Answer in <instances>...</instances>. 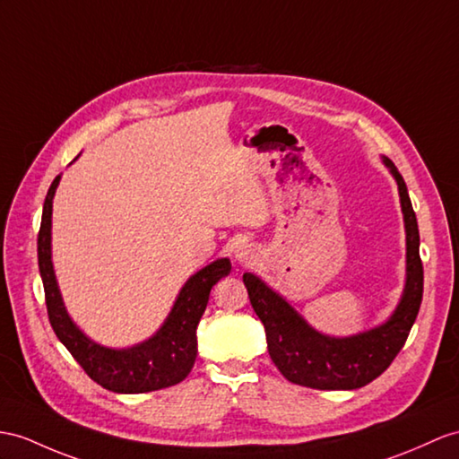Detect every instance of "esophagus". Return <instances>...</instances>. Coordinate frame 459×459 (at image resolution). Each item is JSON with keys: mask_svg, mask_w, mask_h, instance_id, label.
Wrapping results in <instances>:
<instances>
[{"mask_svg": "<svg viewBox=\"0 0 459 459\" xmlns=\"http://www.w3.org/2000/svg\"><path fill=\"white\" fill-rule=\"evenodd\" d=\"M259 259V251L251 243H239L236 247V261L239 264H251Z\"/></svg>", "mask_w": 459, "mask_h": 459, "instance_id": "obj_1", "label": "esophagus"}]
</instances>
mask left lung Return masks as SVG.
Listing matches in <instances>:
<instances>
[{
  "label": "left lung",
  "mask_w": 459,
  "mask_h": 459,
  "mask_svg": "<svg viewBox=\"0 0 459 459\" xmlns=\"http://www.w3.org/2000/svg\"><path fill=\"white\" fill-rule=\"evenodd\" d=\"M395 178L405 221V286L397 307L379 325L331 337L319 333L288 304L286 298L253 273L243 274L251 306L266 333L268 354L288 382L311 389H359L387 370L409 337L422 301L419 226L403 177L394 161L382 158Z\"/></svg>",
  "instance_id": "left-lung-1"
}]
</instances>
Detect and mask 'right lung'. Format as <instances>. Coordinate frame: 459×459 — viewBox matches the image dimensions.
Returning a JSON list of instances; mask_svg holds the SVG:
<instances>
[{
	"mask_svg": "<svg viewBox=\"0 0 459 459\" xmlns=\"http://www.w3.org/2000/svg\"><path fill=\"white\" fill-rule=\"evenodd\" d=\"M60 178L62 175L54 178L44 198L39 231V268L44 296H47L48 319L56 337L93 382L115 394H148L183 382L196 360V327L206 309L210 290L220 278L230 274V259L223 256L188 278L178 290L169 316L150 339L132 344L128 349H110L99 344L75 325L64 306L60 286L56 281L52 264V200Z\"/></svg>",
	"mask_w": 459,
	"mask_h": 459,
	"instance_id": "add662e5",
	"label": "right lung"
}]
</instances>
